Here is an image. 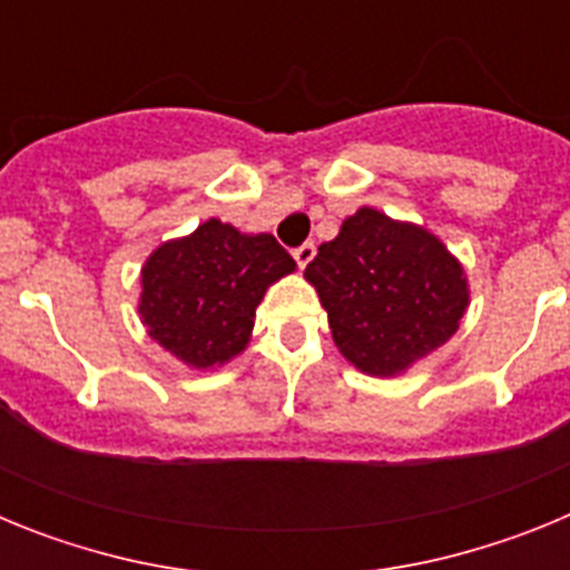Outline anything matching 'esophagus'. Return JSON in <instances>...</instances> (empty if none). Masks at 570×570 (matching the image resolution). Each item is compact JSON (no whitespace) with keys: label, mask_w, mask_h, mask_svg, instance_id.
<instances>
[{"label":"esophagus","mask_w":570,"mask_h":570,"mask_svg":"<svg viewBox=\"0 0 570 570\" xmlns=\"http://www.w3.org/2000/svg\"><path fill=\"white\" fill-rule=\"evenodd\" d=\"M316 256V245L314 242H305V245H299V248L294 250V259H296V265H299V268H305V265H308L311 259H314Z\"/></svg>","instance_id":"esophagus-1"}]
</instances>
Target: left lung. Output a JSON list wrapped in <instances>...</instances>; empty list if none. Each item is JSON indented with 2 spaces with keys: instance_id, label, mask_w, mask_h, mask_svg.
I'll list each match as a JSON object with an SVG mask.
<instances>
[{
  "instance_id": "1",
  "label": "left lung",
  "mask_w": 570,
  "mask_h": 570,
  "mask_svg": "<svg viewBox=\"0 0 570 570\" xmlns=\"http://www.w3.org/2000/svg\"><path fill=\"white\" fill-rule=\"evenodd\" d=\"M305 279L336 347L371 376H396L445 345L468 311L460 259L431 230L360 208L322 242Z\"/></svg>"
}]
</instances>
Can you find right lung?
Returning a JSON list of instances; mask_svg holds the SVG:
<instances>
[{
    "label": "right lung",
    "mask_w": 570,
    "mask_h": 570,
    "mask_svg": "<svg viewBox=\"0 0 570 570\" xmlns=\"http://www.w3.org/2000/svg\"><path fill=\"white\" fill-rule=\"evenodd\" d=\"M296 268L271 234L208 219L142 265L139 316L150 340L190 367H219L245 351L265 291Z\"/></svg>",
    "instance_id": "1"
}]
</instances>
